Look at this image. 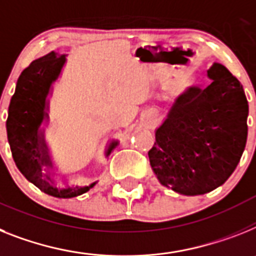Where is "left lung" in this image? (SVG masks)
I'll list each match as a JSON object with an SVG mask.
<instances>
[{
    "label": "left lung",
    "mask_w": 256,
    "mask_h": 256,
    "mask_svg": "<svg viewBox=\"0 0 256 256\" xmlns=\"http://www.w3.org/2000/svg\"><path fill=\"white\" fill-rule=\"evenodd\" d=\"M211 83L176 98L156 128L150 164L160 184L182 195H203L230 177L246 147L248 104L244 87L214 62Z\"/></svg>",
    "instance_id": "8db88e82"
}]
</instances>
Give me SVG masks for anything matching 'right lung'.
<instances>
[{"label":"right lung","instance_id":"add662e5","mask_svg":"<svg viewBox=\"0 0 256 256\" xmlns=\"http://www.w3.org/2000/svg\"><path fill=\"white\" fill-rule=\"evenodd\" d=\"M65 64L66 54L52 50L23 70L8 105L6 130L12 158L20 173L45 194L68 199L87 192L96 182L60 188L52 178L56 176V166L42 124L49 121L48 96L52 95L53 83L61 75ZM117 144L118 140L109 144L105 151L106 158Z\"/></svg>","mask_w":256,"mask_h":256}]
</instances>
